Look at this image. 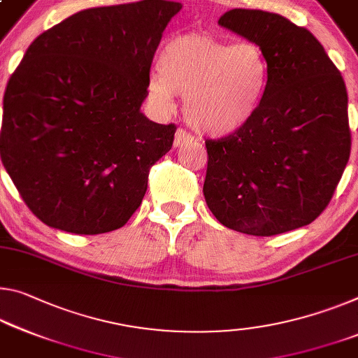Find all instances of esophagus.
<instances>
[{
	"mask_svg": "<svg viewBox=\"0 0 358 358\" xmlns=\"http://www.w3.org/2000/svg\"><path fill=\"white\" fill-rule=\"evenodd\" d=\"M192 140V137L191 135L186 132L185 129H178L177 130V134H175V140H173V145L177 146H181V145H185V143H188V141H191Z\"/></svg>",
	"mask_w": 358,
	"mask_h": 358,
	"instance_id": "1",
	"label": "esophagus"
}]
</instances>
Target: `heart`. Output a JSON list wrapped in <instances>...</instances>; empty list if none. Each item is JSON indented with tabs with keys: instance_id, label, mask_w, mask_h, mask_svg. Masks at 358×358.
I'll return each instance as SVG.
<instances>
[{
	"instance_id": "1",
	"label": "heart",
	"mask_w": 358,
	"mask_h": 358,
	"mask_svg": "<svg viewBox=\"0 0 358 358\" xmlns=\"http://www.w3.org/2000/svg\"><path fill=\"white\" fill-rule=\"evenodd\" d=\"M269 64L258 44L228 43L202 33L169 39L150 73L148 97L170 110L185 95L183 115L192 129L228 137L250 124L263 101Z\"/></svg>"
}]
</instances>
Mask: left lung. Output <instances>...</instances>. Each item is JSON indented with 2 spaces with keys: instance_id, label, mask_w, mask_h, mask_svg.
Segmentation results:
<instances>
[{
  "instance_id": "left-lung-1",
  "label": "left lung",
  "mask_w": 358,
  "mask_h": 358,
  "mask_svg": "<svg viewBox=\"0 0 358 358\" xmlns=\"http://www.w3.org/2000/svg\"><path fill=\"white\" fill-rule=\"evenodd\" d=\"M218 24L258 44L269 81L248 126L206 141L203 197L221 224L243 234L303 228L325 210L349 161L341 73L310 31L279 14L232 9Z\"/></svg>"
}]
</instances>
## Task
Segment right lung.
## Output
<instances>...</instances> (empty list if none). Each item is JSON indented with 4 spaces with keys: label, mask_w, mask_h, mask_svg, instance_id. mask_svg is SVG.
<instances>
[{
    "label": "right lung",
    "mask_w": 358,
    "mask_h": 358,
    "mask_svg": "<svg viewBox=\"0 0 358 358\" xmlns=\"http://www.w3.org/2000/svg\"><path fill=\"white\" fill-rule=\"evenodd\" d=\"M181 3L79 10L30 44L3 100L1 162L44 224L73 234L122 228L177 127L141 113L152 57Z\"/></svg>",
    "instance_id": "right-lung-1"
}]
</instances>
